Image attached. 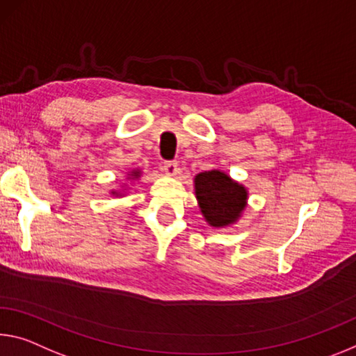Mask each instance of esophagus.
Wrapping results in <instances>:
<instances>
[{"label": "esophagus", "instance_id": "obj_1", "mask_svg": "<svg viewBox=\"0 0 356 356\" xmlns=\"http://www.w3.org/2000/svg\"><path fill=\"white\" fill-rule=\"evenodd\" d=\"M163 171L166 172V176H176L179 172V168H177V163L176 161H165V165H163Z\"/></svg>", "mask_w": 356, "mask_h": 356}]
</instances>
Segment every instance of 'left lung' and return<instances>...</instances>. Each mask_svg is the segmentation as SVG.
<instances>
[{
  "label": "left lung",
  "mask_w": 356,
  "mask_h": 356,
  "mask_svg": "<svg viewBox=\"0 0 356 356\" xmlns=\"http://www.w3.org/2000/svg\"><path fill=\"white\" fill-rule=\"evenodd\" d=\"M195 195L202 217L213 228L234 225L247 207L249 191L220 169L195 176Z\"/></svg>",
  "instance_id": "obj_1"
}]
</instances>
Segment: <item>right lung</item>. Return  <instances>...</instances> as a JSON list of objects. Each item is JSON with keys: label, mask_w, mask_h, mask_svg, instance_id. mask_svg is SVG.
I'll list each match as a JSON object with an SVG mask.
<instances>
[{"label": "right lung", "mask_w": 356, "mask_h": 356, "mask_svg": "<svg viewBox=\"0 0 356 356\" xmlns=\"http://www.w3.org/2000/svg\"><path fill=\"white\" fill-rule=\"evenodd\" d=\"M128 176L131 177V179H138V177L140 176V169H133V171L129 172ZM127 190H128L127 185H123V188H120V190H112L111 195H114V196H123V195H127Z\"/></svg>", "instance_id": "right-lung-1"}]
</instances>
